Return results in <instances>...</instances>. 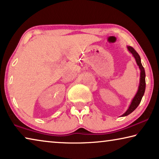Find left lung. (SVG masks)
<instances>
[{"label": "left lung", "instance_id": "1", "mask_svg": "<svg viewBox=\"0 0 159 159\" xmlns=\"http://www.w3.org/2000/svg\"><path fill=\"white\" fill-rule=\"evenodd\" d=\"M127 48L129 51L132 53V55L136 59L137 65L139 66V68H140L141 73H140V83H139V90L137 91L136 94L135 95L134 98H133L131 104H130L129 108L128 110L125 111V112L121 116H126L129 115L130 113H131L133 111H134L136 108L138 107V106L140 104L142 97H143L144 92H145L146 89V73H145V70H144V68L141 64V58L140 56L139 55V53L135 51L134 48L131 46H127Z\"/></svg>", "mask_w": 159, "mask_h": 159}]
</instances>
